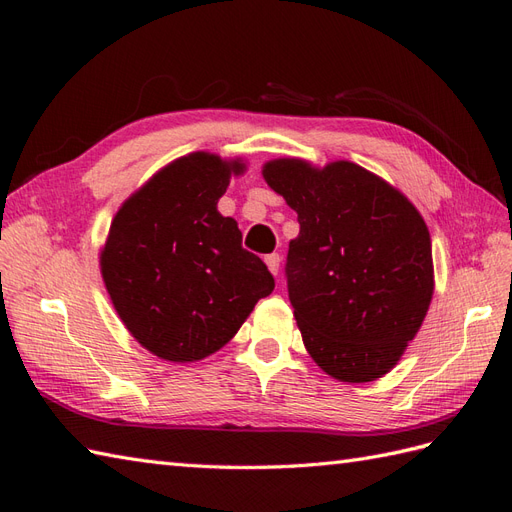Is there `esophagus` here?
<instances>
[{
    "instance_id": "esophagus-1",
    "label": "esophagus",
    "mask_w": 512,
    "mask_h": 512,
    "mask_svg": "<svg viewBox=\"0 0 512 512\" xmlns=\"http://www.w3.org/2000/svg\"><path fill=\"white\" fill-rule=\"evenodd\" d=\"M280 254H269V256H265V262H267V267H269V271L273 273V275H277L280 273Z\"/></svg>"
}]
</instances>
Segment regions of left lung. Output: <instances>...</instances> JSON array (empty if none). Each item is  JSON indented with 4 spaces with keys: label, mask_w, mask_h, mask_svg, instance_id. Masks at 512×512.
Wrapping results in <instances>:
<instances>
[{
    "label": "left lung",
    "mask_w": 512,
    "mask_h": 512,
    "mask_svg": "<svg viewBox=\"0 0 512 512\" xmlns=\"http://www.w3.org/2000/svg\"><path fill=\"white\" fill-rule=\"evenodd\" d=\"M262 177L297 211L286 280L303 344L339 382H371L397 365L433 294L425 220L393 185L346 160L316 168L280 158Z\"/></svg>",
    "instance_id": "8db88e82"
}]
</instances>
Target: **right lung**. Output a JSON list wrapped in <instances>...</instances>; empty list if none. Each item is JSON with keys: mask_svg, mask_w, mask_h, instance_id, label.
<instances>
[{"mask_svg": "<svg viewBox=\"0 0 512 512\" xmlns=\"http://www.w3.org/2000/svg\"><path fill=\"white\" fill-rule=\"evenodd\" d=\"M241 160L196 151L121 205L100 254L104 286L138 344L173 363L220 350L275 280L218 211Z\"/></svg>", "mask_w": 512, "mask_h": 512, "instance_id": "obj_1", "label": "right lung"}]
</instances>
